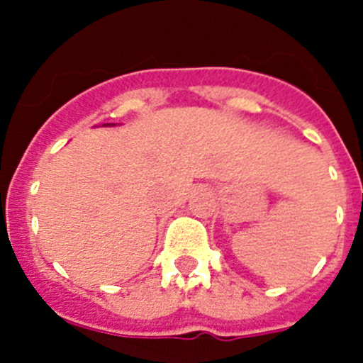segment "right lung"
<instances>
[{
    "instance_id": "1",
    "label": "right lung",
    "mask_w": 363,
    "mask_h": 363,
    "mask_svg": "<svg viewBox=\"0 0 363 363\" xmlns=\"http://www.w3.org/2000/svg\"><path fill=\"white\" fill-rule=\"evenodd\" d=\"M104 125H114V123H104Z\"/></svg>"
}]
</instances>
